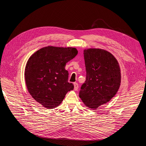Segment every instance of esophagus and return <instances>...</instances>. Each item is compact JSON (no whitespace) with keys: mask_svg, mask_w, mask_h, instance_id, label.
<instances>
[{"mask_svg":"<svg viewBox=\"0 0 146 146\" xmlns=\"http://www.w3.org/2000/svg\"><path fill=\"white\" fill-rule=\"evenodd\" d=\"M74 90H76V91H77V90H78V83H76V82H75V83H74Z\"/></svg>","mask_w":146,"mask_h":146,"instance_id":"34e87169","label":"esophagus"}]
</instances>
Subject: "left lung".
Returning a JSON list of instances; mask_svg holds the SVG:
<instances>
[{
	"label": "left lung",
	"instance_id": "1",
	"mask_svg": "<svg viewBox=\"0 0 146 146\" xmlns=\"http://www.w3.org/2000/svg\"><path fill=\"white\" fill-rule=\"evenodd\" d=\"M86 77L79 92L88 108L96 109L116 95L121 85V69L111 53L100 48L84 50Z\"/></svg>",
	"mask_w": 146,
	"mask_h": 146
}]
</instances>
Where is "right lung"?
Here are the masks:
<instances>
[{"label": "right lung", "instance_id": "obj_1", "mask_svg": "<svg viewBox=\"0 0 146 146\" xmlns=\"http://www.w3.org/2000/svg\"><path fill=\"white\" fill-rule=\"evenodd\" d=\"M78 54L74 47L47 46L35 52L27 61L25 80L30 94L47 109L58 107L74 89L65 66Z\"/></svg>", "mask_w": 146, "mask_h": 146}]
</instances>
